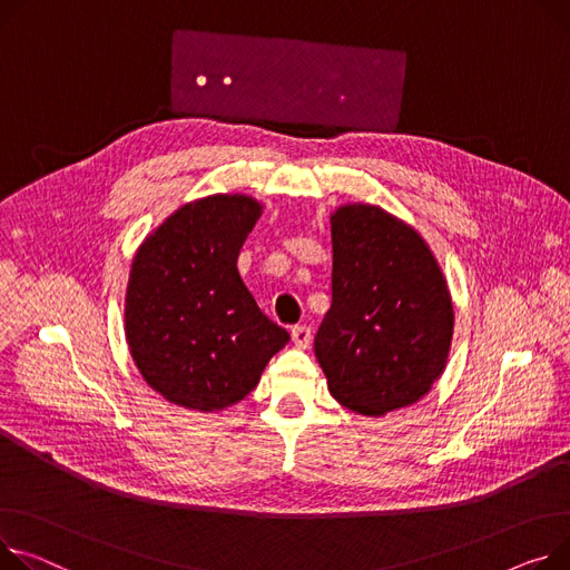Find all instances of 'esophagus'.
Segmentation results:
<instances>
[{
	"label": "esophagus",
	"instance_id": "34e87169",
	"mask_svg": "<svg viewBox=\"0 0 570 570\" xmlns=\"http://www.w3.org/2000/svg\"><path fill=\"white\" fill-rule=\"evenodd\" d=\"M291 336H293V344H295L297 348H309V344H312V327H307V325H295V327L291 330Z\"/></svg>",
	"mask_w": 570,
	"mask_h": 570
}]
</instances>
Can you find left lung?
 Masks as SVG:
<instances>
[{"mask_svg": "<svg viewBox=\"0 0 570 570\" xmlns=\"http://www.w3.org/2000/svg\"><path fill=\"white\" fill-rule=\"evenodd\" d=\"M332 305L314 351L330 394L383 416L429 394L453 336L446 279L410 224L371 204L330 215Z\"/></svg>", "mask_w": 570, "mask_h": 570, "instance_id": "left-lung-1", "label": "left lung"}]
</instances>
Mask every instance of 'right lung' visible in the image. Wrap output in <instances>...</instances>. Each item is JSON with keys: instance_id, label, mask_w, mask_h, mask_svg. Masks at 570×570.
I'll list each match as a JSON object with an SVG mask.
<instances>
[{"instance_id": "1", "label": "right lung", "mask_w": 570, "mask_h": 570, "mask_svg": "<svg viewBox=\"0 0 570 570\" xmlns=\"http://www.w3.org/2000/svg\"><path fill=\"white\" fill-rule=\"evenodd\" d=\"M261 213L249 195L183 204L132 258L126 341L144 381L174 405L219 412L243 401L288 344L238 273Z\"/></svg>"}]
</instances>
